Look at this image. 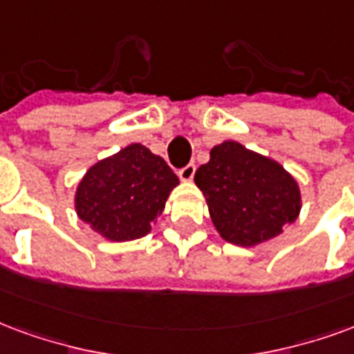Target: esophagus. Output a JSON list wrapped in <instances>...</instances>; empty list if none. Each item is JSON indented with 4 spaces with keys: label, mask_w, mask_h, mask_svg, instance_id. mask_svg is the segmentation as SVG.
<instances>
[{
    "label": "esophagus",
    "mask_w": 354,
    "mask_h": 354,
    "mask_svg": "<svg viewBox=\"0 0 354 354\" xmlns=\"http://www.w3.org/2000/svg\"><path fill=\"white\" fill-rule=\"evenodd\" d=\"M195 170H197L195 169V165L191 163L180 170V172H178V176H180V180H182V182H191V180H193V176H195Z\"/></svg>",
    "instance_id": "1"
}]
</instances>
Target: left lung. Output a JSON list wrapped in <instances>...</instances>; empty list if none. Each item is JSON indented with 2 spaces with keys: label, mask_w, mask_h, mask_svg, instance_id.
<instances>
[{
  "label": "left lung",
  "mask_w": 354,
  "mask_h": 354,
  "mask_svg": "<svg viewBox=\"0 0 354 354\" xmlns=\"http://www.w3.org/2000/svg\"><path fill=\"white\" fill-rule=\"evenodd\" d=\"M219 236L253 248L283 232L302 210L297 178L276 159L225 140L210 150V161L195 172Z\"/></svg>",
  "instance_id": "8db88e82"
}]
</instances>
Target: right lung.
Segmentation results:
<instances>
[{
  "label": "right lung",
  "instance_id": "1",
  "mask_svg": "<svg viewBox=\"0 0 354 354\" xmlns=\"http://www.w3.org/2000/svg\"><path fill=\"white\" fill-rule=\"evenodd\" d=\"M178 184L163 157L133 142L86 170L75 212L104 240L129 242L150 234Z\"/></svg>",
  "mask_w": 354,
  "mask_h": 354
}]
</instances>
